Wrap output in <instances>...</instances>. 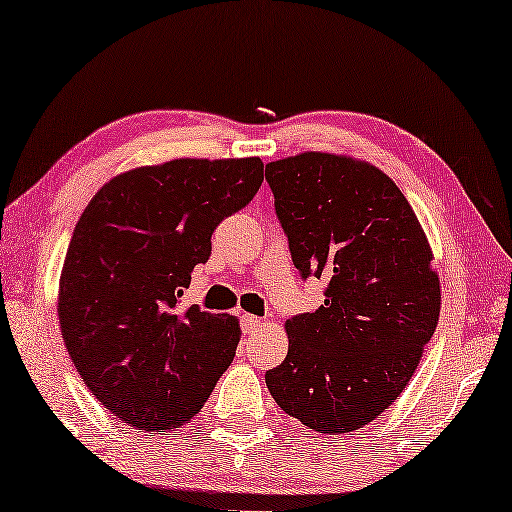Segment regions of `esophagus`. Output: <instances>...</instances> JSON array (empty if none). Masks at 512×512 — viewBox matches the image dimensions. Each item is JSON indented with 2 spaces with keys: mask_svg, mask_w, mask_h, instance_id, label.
Instances as JSON below:
<instances>
[{
  "mask_svg": "<svg viewBox=\"0 0 512 512\" xmlns=\"http://www.w3.org/2000/svg\"><path fill=\"white\" fill-rule=\"evenodd\" d=\"M242 331L244 333H256L258 328L263 326V319L261 317H254V314H242Z\"/></svg>",
  "mask_w": 512,
  "mask_h": 512,
  "instance_id": "34e87169",
  "label": "esophagus"
}]
</instances>
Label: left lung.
<instances>
[{
	"mask_svg": "<svg viewBox=\"0 0 512 512\" xmlns=\"http://www.w3.org/2000/svg\"><path fill=\"white\" fill-rule=\"evenodd\" d=\"M300 275L324 305L286 321L289 354L265 373L286 415L349 433L401 396L440 314V279L410 202L375 165L307 151L265 167Z\"/></svg>",
	"mask_w": 512,
	"mask_h": 512,
	"instance_id": "obj_1",
	"label": "left lung"
}]
</instances>
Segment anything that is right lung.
I'll return each mask as SVG.
<instances>
[{
    "instance_id": "right-lung-1",
    "label": "right lung",
    "mask_w": 512,
    "mask_h": 512,
    "mask_svg": "<svg viewBox=\"0 0 512 512\" xmlns=\"http://www.w3.org/2000/svg\"><path fill=\"white\" fill-rule=\"evenodd\" d=\"M261 184V158H177L118 174L83 209L58 317L83 384L121 422L179 429L233 361L240 321L179 298L216 226Z\"/></svg>"
}]
</instances>
